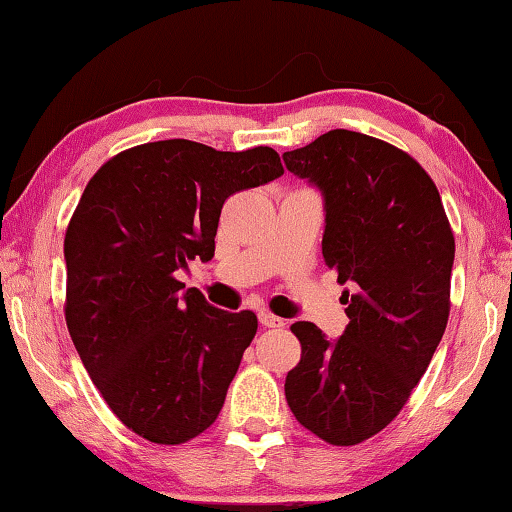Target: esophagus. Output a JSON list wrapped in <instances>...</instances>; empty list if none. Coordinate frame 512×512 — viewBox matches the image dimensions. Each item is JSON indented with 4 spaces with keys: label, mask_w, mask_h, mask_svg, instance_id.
Here are the masks:
<instances>
[{
    "label": "esophagus",
    "mask_w": 512,
    "mask_h": 512,
    "mask_svg": "<svg viewBox=\"0 0 512 512\" xmlns=\"http://www.w3.org/2000/svg\"><path fill=\"white\" fill-rule=\"evenodd\" d=\"M259 323L264 327H284L287 325V320L271 314V311H259Z\"/></svg>",
    "instance_id": "1"
}]
</instances>
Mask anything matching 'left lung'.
Returning a JSON list of instances; mask_svg holds the SVG:
<instances>
[{
    "mask_svg": "<svg viewBox=\"0 0 512 512\" xmlns=\"http://www.w3.org/2000/svg\"><path fill=\"white\" fill-rule=\"evenodd\" d=\"M282 158L323 196V259L350 318L336 341L291 325L302 357L284 393L302 427L357 445L402 411L443 339L454 235L429 173L391 144L336 128Z\"/></svg>",
    "mask_w": 512,
    "mask_h": 512,
    "instance_id": "obj_1",
    "label": "left lung"
}]
</instances>
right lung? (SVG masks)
I'll return each mask as SVG.
<instances>
[{
  "mask_svg": "<svg viewBox=\"0 0 512 512\" xmlns=\"http://www.w3.org/2000/svg\"><path fill=\"white\" fill-rule=\"evenodd\" d=\"M284 173L268 146L216 151L149 142L94 173L65 232V320L112 413L158 445H180L216 420L253 311H223L178 280L210 262L225 198Z\"/></svg>",
  "mask_w": 512,
  "mask_h": 512,
  "instance_id": "obj_1",
  "label": "right lung"
}]
</instances>
